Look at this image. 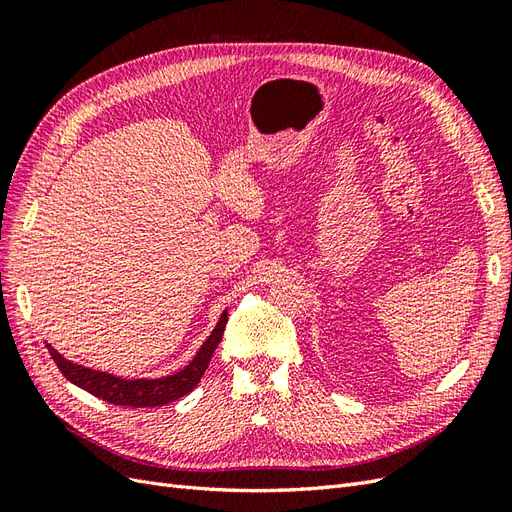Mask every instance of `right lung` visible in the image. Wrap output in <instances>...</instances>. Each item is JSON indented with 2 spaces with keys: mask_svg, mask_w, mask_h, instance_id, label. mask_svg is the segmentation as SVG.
<instances>
[{
  "mask_svg": "<svg viewBox=\"0 0 512 512\" xmlns=\"http://www.w3.org/2000/svg\"><path fill=\"white\" fill-rule=\"evenodd\" d=\"M226 322H228V312L224 309V314L220 316L215 329L205 339V344L200 346L194 359L183 369L164 378H136V380L119 378V376L108 374V371H98V369L83 367L79 363H72L64 359V356H61L51 344H46V348H49L61 374H64L72 384L81 386V389H85L87 393L96 395L115 406L153 408V406L170 404V401L188 395L200 382V378H203V374L209 367L215 348H218L220 339L224 335Z\"/></svg>",
  "mask_w": 512,
  "mask_h": 512,
  "instance_id": "1",
  "label": "right lung"
}]
</instances>
